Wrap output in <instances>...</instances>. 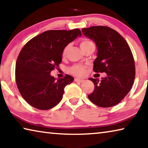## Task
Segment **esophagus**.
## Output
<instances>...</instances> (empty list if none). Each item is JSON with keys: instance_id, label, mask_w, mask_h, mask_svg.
Returning <instances> with one entry per match:
<instances>
[{"instance_id": "34e87169", "label": "esophagus", "mask_w": 148, "mask_h": 148, "mask_svg": "<svg viewBox=\"0 0 148 148\" xmlns=\"http://www.w3.org/2000/svg\"><path fill=\"white\" fill-rule=\"evenodd\" d=\"M75 81L77 82V83H83L84 81V80L83 79H75Z\"/></svg>"}]
</instances>
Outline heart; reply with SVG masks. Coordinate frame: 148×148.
<instances>
[{
  "mask_svg": "<svg viewBox=\"0 0 148 148\" xmlns=\"http://www.w3.org/2000/svg\"><path fill=\"white\" fill-rule=\"evenodd\" d=\"M92 43V42H90V40H86V39H84L80 42V47H81V50L84 48V47H86V46H88V45L91 44ZM69 45H67L65 47L64 50H63L62 52V56L64 57H65V56L67 54V50L69 49ZM69 72L75 75L77 77H83L84 75L86 74V66L85 65H81V64H77V65H75L73 66H72L71 67L69 68Z\"/></svg>",
  "mask_w": 148,
  "mask_h": 148,
  "instance_id": "heart-1",
  "label": "heart"
}]
</instances>
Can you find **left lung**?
<instances>
[{
  "label": "left lung",
  "mask_w": 148,
  "mask_h": 148,
  "mask_svg": "<svg viewBox=\"0 0 148 148\" xmlns=\"http://www.w3.org/2000/svg\"><path fill=\"white\" fill-rule=\"evenodd\" d=\"M82 33L96 45L94 71L107 75L101 80L88 79L94 84L88 99L99 107L117 105L129 92L134 81V60L129 46L119 33L106 26L83 28Z\"/></svg>",
  "instance_id": "1"
}]
</instances>
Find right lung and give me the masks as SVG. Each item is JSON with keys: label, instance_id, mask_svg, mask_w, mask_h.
Wrapping results in <instances>:
<instances>
[{"label": "right lung", "instance_id": "1", "mask_svg": "<svg viewBox=\"0 0 148 148\" xmlns=\"http://www.w3.org/2000/svg\"><path fill=\"white\" fill-rule=\"evenodd\" d=\"M81 35L78 29L47 31L23 47L16 64V81L21 95L29 105L47 110L60 102L65 86L74 79L66 75L56 79L50 73L62 62L64 48Z\"/></svg>", "mask_w": 148, "mask_h": 148}]
</instances>
